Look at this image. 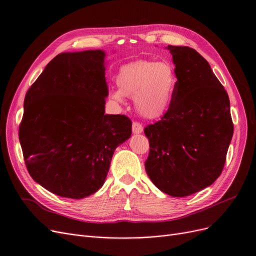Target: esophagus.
Instances as JSON below:
<instances>
[{
    "label": "esophagus",
    "instance_id": "1",
    "mask_svg": "<svg viewBox=\"0 0 256 256\" xmlns=\"http://www.w3.org/2000/svg\"><path fill=\"white\" fill-rule=\"evenodd\" d=\"M132 130H133L134 134H140V133H142V132H144V126H142V124H141V123L135 121V122H133Z\"/></svg>",
    "mask_w": 256,
    "mask_h": 256
}]
</instances>
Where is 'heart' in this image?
<instances>
[{
	"mask_svg": "<svg viewBox=\"0 0 256 256\" xmlns=\"http://www.w3.org/2000/svg\"><path fill=\"white\" fill-rule=\"evenodd\" d=\"M117 90L110 97L121 102L123 96L133 97L137 112L148 119L168 112L177 85L175 66L168 61L140 60L123 65L116 77Z\"/></svg>",
	"mask_w": 256,
	"mask_h": 256,
	"instance_id": "1",
	"label": "heart"
}]
</instances>
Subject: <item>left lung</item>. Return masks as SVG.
I'll return each instance as SVG.
<instances>
[{
    "label": "left lung",
    "instance_id": "1",
    "mask_svg": "<svg viewBox=\"0 0 256 256\" xmlns=\"http://www.w3.org/2000/svg\"><path fill=\"white\" fill-rule=\"evenodd\" d=\"M177 74L162 120L144 128L146 171L164 193L184 197L211 186L222 172L233 136L230 100L210 64L188 46L168 45Z\"/></svg>",
    "mask_w": 256,
    "mask_h": 256
}]
</instances>
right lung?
I'll list each match as a JSON object with an SVG mask.
<instances>
[{"label": "right lung", "instance_id": "1", "mask_svg": "<svg viewBox=\"0 0 256 256\" xmlns=\"http://www.w3.org/2000/svg\"><path fill=\"white\" fill-rule=\"evenodd\" d=\"M106 52L60 54L28 90L18 139L34 180L81 200L103 186L112 157L132 134L124 115H106Z\"/></svg>", "mask_w": 256, "mask_h": 256}]
</instances>
